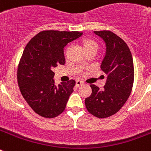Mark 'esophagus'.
<instances>
[{
	"label": "esophagus",
	"instance_id": "esophagus-1",
	"mask_svg": "<svg viewBox=\"0 0 151 151\" xmlns=\"http://www.w3.org/2000/svg\"><path fill=\"white\" fill-rule=\"evenodd\" d=\"M76 84L77 87H79V86H81V85H84V82H82V81H80V80H77L76 82Z\"/></svg>",
	"mask_w": 151,
	"mask_h": 151
}]
</instances>
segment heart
I'll use <instances>...</instances> for the list:
<instances>
[{"label":"heart","instance_id":"obj_1","mask_svg":"<svg viewBox=\"0 0 151 151\" xmlns=\"http://www.w3.org/2000/svg\"><path fill=\"white\" fill-rule=\"evenodd\" d=\"M83 48L84 49H88V48H94L97 49L98 48L97 44L96 43L95 41H92V40L88 39L85 40L83 42Z\"/></svg>","mask_w":151,"mask_h":151}]
</instances>
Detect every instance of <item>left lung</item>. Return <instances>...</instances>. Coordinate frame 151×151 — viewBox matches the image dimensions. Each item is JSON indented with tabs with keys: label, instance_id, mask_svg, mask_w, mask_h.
Returning <instances> with one entry per match:
<instances>
[{
	"label": "left lung",
	"instance_id": "left-lung-1",
	"mask_svg": "<svg viewBox=\"0 0 151 151\" xmlns=\"http://www.w3.org/2000/svg\"><path fill=\"white\" fill-rule=\"evenodd\" d=\"M94 33L105 44L101 68L106 74V80L103 90L90 85L92 93L85 103L92 115L106 118L116 113L129 98L134 82V64L129 47L122 38L110 31Z\"/></svg>",
	"mask_w": 151,
	"mask_h": 151
}]
</instances>
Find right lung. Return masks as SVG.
Wrapping results in <instances>:
<instances>
[{"label": "right lung", "mask_w": 151, "mask_h": 151, "mask_svg": "<svg viewBox=\"0 0 151 151\" xmlns=\"http://www.w3.org/2000/svg\"><path fill=\"white\" fill-rule=\"evenodd\" d=\"M82 35L79 32L43 31L24 49L17 71L18 85L24 99L38 115L54 118L65 110L76 82L72 79L56 86L52 69L65 63L64 47Z\"/></svg>", "instance_id": "1"}]
</instances>
